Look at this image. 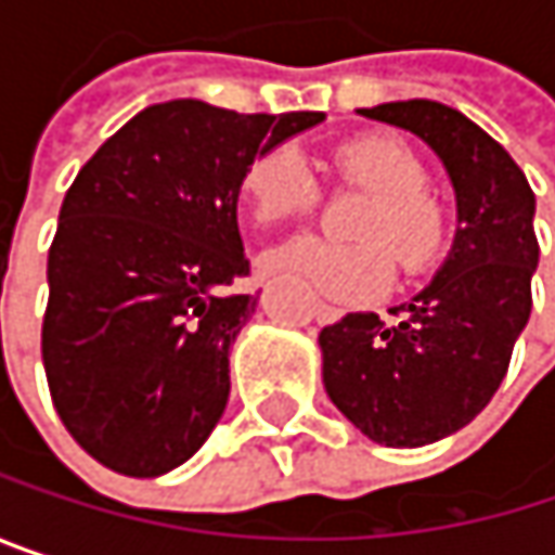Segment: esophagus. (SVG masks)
Segmentation results:
<instances>
[{
	"label": "esophagus",
	"mask_w": 555,
	"mask_h": 555,
	"mask_svg": "<svg viewBox=\"0 0 555 555\" xmlns=\"http://www.w3.org/2000/svg\"><path fill=\"white\" fill-rule=\"evenodd\" d=\"M344 311L340 308H334V305H324V301H314V318L318 321H337Z\"/></svg>",
	"instance_id": "34e87169"
}]
</instances>
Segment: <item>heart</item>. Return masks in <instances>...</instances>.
<instances>
[{
  "mask_svg": "<svg viewBox=\"0 0 555 555\" xmlns=\"http://www.w3.org/2000/svg\"><path fill=\"white\" fill-rule=\"evenodd\" d=\"M340 182L373 195L357 224L360 244H337L318 234L282 241L263 254V267L295 279L321 295L366 301L395 279V258L408 276L437 263L447 247L450 218L427 189L424 160L398 138L366 134L331 154ZM244 195L260 224H279L318 208L321 189L311 167L292 144L267 147L244 172Z\"/></svg>",
  "mask_w": 555,
  "mask_h": 555,
  "instance_id": "obj_1",
  "label": "heart"
}]
</instances>
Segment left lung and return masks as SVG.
<instances>
[{
    "instance_id": "obj_1",
    "label": "left lung",
    "mask_w": 555,
    "mask_h": 555,
    "mask_svg": "<svg viewBox=\"0 0 555 555\" xmlns=\"http://www.w3.org/2000/svg\"><path fill=\"white\" fill-rule=\"evenodd\" d=\"M417 134L456 189L447 263L386 324L353 311L318 337L324 388L344 417L386 447H424L466 427L499 391L533 298L540 260L533 189L495 138L463 112L408 99L360 108Z\"/></svg>"
}]
</instances>
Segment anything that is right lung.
Here are the masks:
<instances>
[{
	"mask_svg": "<svg viewBox=\"0 0 555 555\" xmlns=\"http://www.w3.org/2000/svg\"><path fill=\"white\" fill-rule=\"evenodd\" d=\"M318 121L172 99L115 131L66 189L41 357L63 427L102 466L164 476L221 421L228 353L257 311V295L224 292L250 276L241 182Z\"/></svg>",
	"mask_w": 555,
	"mask_h": 555,
	"instance_id": "obj_1",
	"label": "right lung"
}]
</instances>
